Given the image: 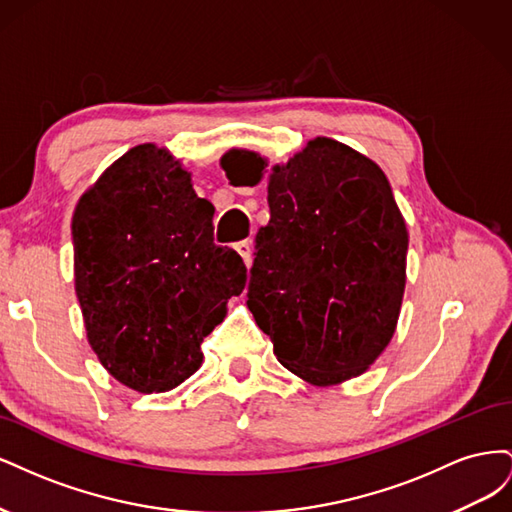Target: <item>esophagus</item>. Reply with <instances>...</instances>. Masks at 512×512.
<instances>
[{
    "label": "esophagus",
    "mask_w": 512,
    "mask_h": 512,
    "mask_svg": "<svg viewBox=\"0 0 512 512\" xmlns=\"http://www.w3.org/2000/svg\"><path fill=\"white\" fill-rule=\"evenodd\" d=\"M235 250H237V252H239V256L243 258L245 267H250V265H252V260H254V254H252V243H250V241H239V243L235 245Z\"/></svg>",
    "instance_id": "esophagus-1"
}]
</instances>
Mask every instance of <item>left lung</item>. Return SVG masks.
<instances>
[{
    "instance_id": "8db88e82",
    "label": "left lung",
    "mask_w": 512,
    "mask_h": 512,
    "mask_svg": "<svg viewBox=\"0 0 512 512\" xmlns=\"http://www.w3.org/2000/svg\"><path fill=\"white\" fill-rule=\"evenodd\" d=\"M232 185L267 170L230 149ZM271 220L256 235L247 307L288 371L314 386L361 376L397 329L406 290L408 228L382 168L318 136L269 175Z\"/></svg>"
}]
</instances>
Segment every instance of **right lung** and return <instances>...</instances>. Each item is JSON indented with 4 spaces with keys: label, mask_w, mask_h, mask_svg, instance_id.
Listing matches in <instances>:
<instances>
[{
    "label": "right lung",
    "mask_w": 512,
    "mask_h": 512,
    "mask_svg": "<svg viewBox=\"0 0 512 512\" xmlns=\"http://www.w3.org/2000/svg\"><path fill=\"white\" fill-rule=\"evenodd\" d=\"M213 205L153 143L108 166L72 215L74 288L87 342L138 393H164L203 363L200 342L243 292L241 256L213 243Z\"/></svg>",
    "instance_id": "1"
}]
</instances>
